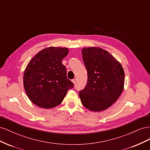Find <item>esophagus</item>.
<instances>
[{
    "instance_id": "esophagus-1",
    "label": "esophagus",
    "mask_w": 150,
    "mask_h": 150,
    "mask_svg": "<svg viewBox=\"0 0 150 150\" xmlns=\"http://www.w3.org/2000/svg\"><path fill=\"white\" fill-rule=\"evenodd\" d=\"M71 81H72V83H73L74 84H75V83H76V79H72V80H71Z\"/></svg>"
}]
</instances>
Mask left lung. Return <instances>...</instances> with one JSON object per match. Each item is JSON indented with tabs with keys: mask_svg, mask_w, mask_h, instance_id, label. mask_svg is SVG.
I'll use <instances>...</instances> for the list:
<instances>
[{
	"mask_svg": "<svg viewBox=\"0 0 150 150\" xmlns=\"http://www.w3.org/2000/svg\"><path fill=\"white\" fill-rule=\"evenodd\" d=\"M81 52L88 72L87 84L79 93L81 103L91 111L105 110L116 101L123 90V68L101 47H84Z\"/></svg>",
	"mask_w": 150,
	"mask_h": 150,
	"instance_id": "1",
	"label": "left lung"
}]
</instances>
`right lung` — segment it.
Instances as JSON below:
<instances>
[{"instance_id":"1","label":"right lung","mask_w":150,"mask_h":150,"mask_svg":"<svg viewBox=\"0 0 150 150\" xmlns=\"http://www.w3.org/2000/svg\"><path fill=\"white\" fill-rule=\"evenodd\" d=\"M68 52L66 47H46L27 65L23 77L24 89L36 106L46 109L56 107L62 103L67 91L73 88L62 63Z\"/></svg>"}]
</instances>
